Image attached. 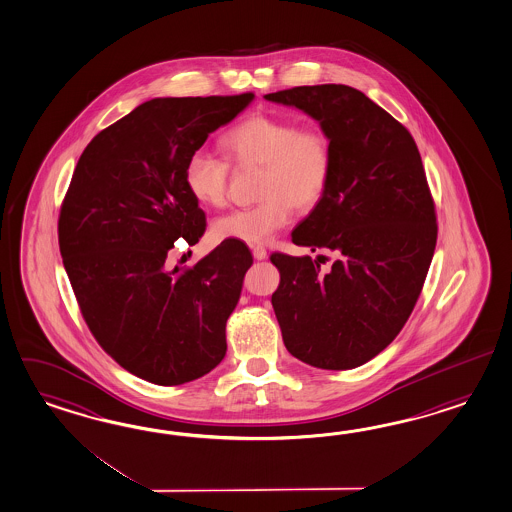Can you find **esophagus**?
I'll return each instance as SVG.
<instances>
[{"instance_id":"1","label":"esophagus","mask_w":512,"mask_h":512,"mask_svg":"<svg viewBox=\"0 0 512 512\" xmlns=\"http://www.w3.org/2000/svg\"><path fill=\"white\" fill-rule=\"evenodd\" d=\"M252 256H254V260L262 262V260L267 258V250L263 249V247H252Z\"/></svg>"}]
</instances>
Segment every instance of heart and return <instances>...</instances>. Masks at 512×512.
Segmentation results:
<instances>
[{"instance_id":"b5f03b06","label":"heart","mask_w":512,"mask_h":512,"mask_svg":"<svg viewBox=\"0 0 512 512\" xmlns=\"http://www.w3.org/2000/svg\"><path fill=\"white\" fill-rule=\"evenodd\" d=\"M226 156L237 165L263 167L258 204L230 211L213 224V236L262 245L288 226L293 210L308 211L327 193L334 150L325 133L299 128L291 118L250 115L221 137ZM185 185L195 200L219 208L228 193V161L195 150L185 161Z\"/></svg>"}]
</instances>
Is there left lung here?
<instances>
[{
	"instance_id": "obj_1",
	"label": "left lung",
	"mask_w": 512,
	"mask_h": 512,
	"mask_svg": "<svg viewBox=\"0 0 512 512\" xmlns=\"http://www.w3.org/2000/svg\"><path fill=\"white\" fill-rule=\"evenodd\" d=\"M315 118L334 150L327 193L293 232L327 256L271 254V302L289 353L321 369H353L386 349L420 297L436 247V213L407 128L347 85L265 94Z\"/></svg>"
}]
</instances>
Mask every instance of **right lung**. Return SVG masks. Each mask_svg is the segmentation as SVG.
I'll list each match as a JSON object with an SVG mask.
<instances>
[{"mask_svg": "<svg viewBox=\"0 0 512 512\" xmlns=\"http://www.w3.org/2000/svg\"><path fill=\"white\" fill-rule=\"evenodd\" d=\"M252 100H148L98 133L76 165L59 215L66 275L92 336L139 379L191 382L226 354L249 247L226 239L187 269L165 260L174 241L195 245L206 232L185 161Z\"/></svg>", "mask_w": 512, "mask_h": 512, "instance_id": "right-lung-1", "label": "right lung"}]
</instances>
